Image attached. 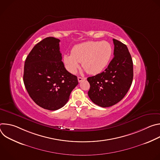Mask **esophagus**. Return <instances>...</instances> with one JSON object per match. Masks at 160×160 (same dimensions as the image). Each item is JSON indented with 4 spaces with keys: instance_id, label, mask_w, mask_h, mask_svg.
Returning a JSON list of instances; mask_svg holds the SVG:
<instances>
[{
    "instance_id": "esophagus-1",
    "label": "esophagus",
    "mask_w": 160,
    "mask_h": 160,
    "mask_svg": "<svg viewBox=\"0 0 160 160\" xmlns=\"http://www.w3.org/2000/svg\"><path fill=\"white\" fill-rule=\"evenodd\" d=\"M86 80V78H85V77H83V78H82V77H78V81L79 82H82V80Z\"/></svg>"
}]
</instances>
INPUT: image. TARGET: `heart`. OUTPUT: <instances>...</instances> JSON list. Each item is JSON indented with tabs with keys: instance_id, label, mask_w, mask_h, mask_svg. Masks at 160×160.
<instances>
[{
	"instance_id": "heart-1",
	"label": "heart",
	"mask_w": 160,
	"mask_h": 160,
	"mask_svg": "<svg viewBox=\"0 0 160 160\" xmlns=\"http://www.w3.org/2000/svg\"><path fill=\"white\" fill-rule=\"evenodd\" d=\"M112 55V48L106 41H89L75 45L71 54H64L62 61L66 69L70 73H76L79 62L88 74L101 73L109 63Z\"/></svg>"
}]
</instances>
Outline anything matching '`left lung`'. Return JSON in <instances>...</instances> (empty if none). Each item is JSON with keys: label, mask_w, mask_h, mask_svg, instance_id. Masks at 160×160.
Returning a JSON list of instances; mask_svg holds the SVG:
<instances>
[{"label": "left lung", "mask_w": 160, "mask_h": 160, "mask_svg": "<svg viewBox=\"0 0 160 160\" xmlns=\"http://www.w3.org/2000/svg\"><path fill=\"white\" fill-rule=\"evenodd\" d=\"M114 58L101 73L87 78L88 96L94 104L106 108L120 102L133 80V62L127 45L113 38Z\"/></svg>", "instance_id": "left-lung-1"}]
</instances>
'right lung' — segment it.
<instances>
[{
	"instance_id": "right-lung-1",
	"label": "right lung",
	"mask_w": 160,
	"mask_h": 160,
	"mask_svg": "<svg viewBox=\"0 0 160 160\" xmlns=\"http://www.w3.org/2000/svg\"><path fill=\"white\" fill-rule=\"evenodd\" d=\"M59 42L51 37L43 39L30 51L24 66L23 82L29 96L51 111L63 107L78 83L77 77L64 68Z\"/></svg>"
}]
</instances>
